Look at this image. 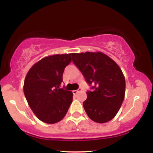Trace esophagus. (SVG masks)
Here are the masks:
<instances>
[{
  "label": "esophagus",
  "instance_id": "obj_1",
  "mask_svg": "<svg viewBox=\"0 0 153 153\" xmlns=\"http://www.w3.org/2000/svg\"><path fill=\"white\" fill-rule=\"evenodd\" d=\"M80 91H81V88H79V89H78V90H74V91H73V94L74 95L77 94L78 92H80Z\"/></svg>",
  "mask_w": 153,
  "mask_h": 153
}]
</instances>
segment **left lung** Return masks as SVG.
Returning <instances> with one entry per match:
<instances>
[{
  "instance_id": "1",
  "label": "left lung",
  "mask_w": 153,
  "mask_h": 153,
  "mask_svg": "<svg viewBox=\"0 0 153 153\" xmlns=\"http://www.w3.org/2000/svg\"><path fill=\"white\" fill-rule=\"evenodd\" d=\"M73 62L92 91H87L84 109L91 120L106 123L118 113L125 95V78L118 65L101 52L72 53Z\"/></svg>"
}]
</instances>
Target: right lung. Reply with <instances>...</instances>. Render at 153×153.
I'll return each mask as SVG.
<instances>
[{"label":"right lung","mask_w":153,"mask_h":153,"mask_svg":"<svg viewBox=\"0 0 153 153\" xmlns=\"http://www.w3.org/2000/svg\"><path fill=\"white\" fill-rule=\"evenodd\" d=\"M72 54H54L40 59L26 75L24 93L36 117L47 124L59 122L73 101V93L59 88L65 68Z\"/></svg>","instance_id":"obj_1"}]
</instances>
